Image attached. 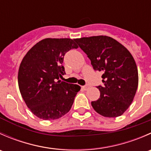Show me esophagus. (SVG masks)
<instances>
[{
    "mask_svg": "<svg viewBox=\"0 0 151 151\" xmlns=\"http://www.w3.org/2000/svg\"><path fill=\"white\" fill-rule=\"evenodd\" d=\"M82 88H83V89H84L85 91H86V90H88V88H89V86H88V85H85V86H83Z\"/></svg>",
    "mask_w": 151,
    "mask_h": 151,
    "instance_id": "esophagus-1",
    "label": "esophagus"
}]
</instances>
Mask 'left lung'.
I'll return each mask as SVG.
<instances>
[{
  "label": "left lung",
  "mask_w": 151,
  "mask_h": 151,
  "mask_svg": "<svg viewBox=\"0 0 151 151\" xmlns=\"http://www.w3.org/2000/svg\"><path fill=\"white\" fill-rule=\"evenodd\" d=\"M95 71H102L103 86L93 108L106 118L121 116L133 101L138 87V70L130 52L115 39L106 36L76 39Z\"/></svg>",
  "instance_id": "8db88e82"
}]
</instances>
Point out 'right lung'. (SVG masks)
<instances>
[{"label": "right lung", "mask_w": 151, "mask_h": 151, "mask_svg": "<svg viewBox=\"0 0 151 151\" xmlns=\"http://www.w3.org/2000/svg\"><path fill=\"white\" fill-rule=\"evenodd\" d=\"M75 39L47 38L26 53L18 71V85L32 113L45 121L61 118L71 109L78 85L61 82L65 54L78 46Z\"/></svg>", "instance_id": "right-lung-1"}]
</instances>
